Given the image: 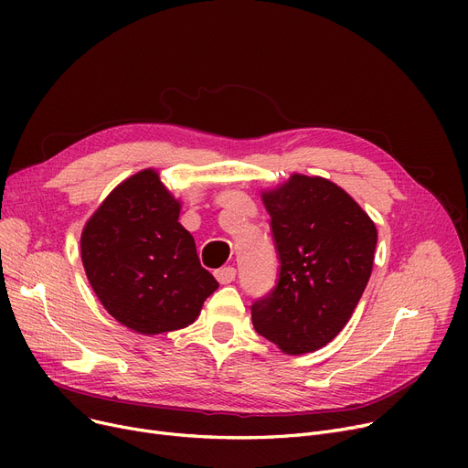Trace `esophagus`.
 <instances>
[{"instance_id":"obj_1","label":"esophagus","mask_w":468,"mask_h":468,"mask_svg":"<svg viewBox=\"0 0 468 468\" xmlns=\"http://www.w3.org/2000/svg\"><path fill=\"white\" fill-rule=\"evenodd\" d=\"M214 275H216V279H218L219 284H229V282H233L235 277H237V269H235L233 265H228V267L218 269V271H214Z\"/></svg>"}]
</instances>
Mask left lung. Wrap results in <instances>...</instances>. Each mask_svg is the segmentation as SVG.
I'll return each mask as SVG.
<instances>
[{
	"label": "left lung",
	"instance_id": "obj_1",
	"mask_svg": "<svg viewBox=\"0 0 468 468\" xmlns=\"http://www.w3.org/2000/svg\"><path fill=\"white\" fill-rule=\"evenodd\" d=\"M261 199L281 267L273 292L252 303V324L286 355L313 353L358 305L378 229L347 191L321 176L292 175Z\"/></svg>",
	"mask_w": 468,
	"mask_h": 468
}]
</instances>
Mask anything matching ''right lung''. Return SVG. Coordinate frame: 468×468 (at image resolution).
I'll return each mask as SVG.
<instances>
[{
	"label": "right lung",
	"mask_w": 468,
	"mask_h": 468,
	"mask_svg": "<svg viewBox=\"0 0 468 468\" xmlns=\"http://www.w3.org/2000/svg\"><path fill=\"white\" fill-rule=\"evenodd\" d=\"M180 207L157 170L145 168L106 197L81 233V260L98 300L144 335L195 323L218 288L178 221Z\"/></svg>",
	"instance_id": "1"
}]
</instances>
